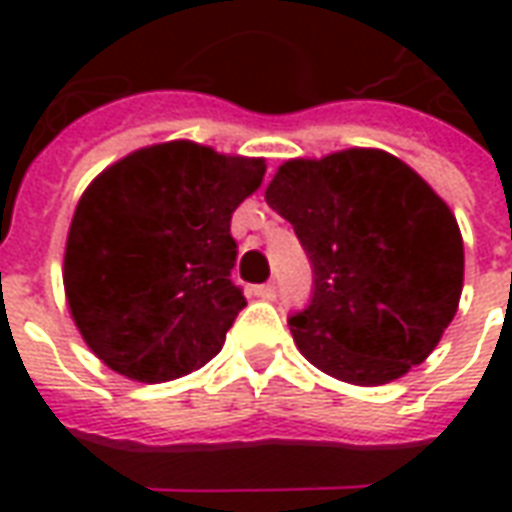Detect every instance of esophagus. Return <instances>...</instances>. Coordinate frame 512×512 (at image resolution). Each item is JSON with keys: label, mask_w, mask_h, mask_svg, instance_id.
Instances as JSON below:
<instances>
[{"label": "esophagus", "mask_w": 512, "mask_h": 512, "mask_svg": "<svg viewBox=\"0 0 512 512\" xmlns=\"http://www.w3.org/2000/svg\"><path fill=\"white\" fill-rule=\"evenodd\" d=\"M252 293H255V299L271 301L277 296V288H274V285H257V288H252Z\"/></svg>", "instance_id": "esophagus-1"}]
</instances>
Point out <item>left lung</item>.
<instances>
[{
	"label": "left lung",
	"instance_id": "left-lung-1",
	"mask_svg": "<svg viewBox=\"0 0 512 512\" xmlns=\"http://www.w3.org/2000/svg\"><path fill=\"white\" fill-rule=\"evenodd\" d=\"M315 274L312 304L290 318L304 359L354 386L422 365L458 312L463 238L450 205L378 147L290 158L266 186Z\"/></svg>",
	"mask_w": 512,
	"mask_h": 512
}]
</instances>
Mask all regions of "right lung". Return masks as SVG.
<instances>
[{
    "instance_id": "right-lung-1",
    "label": "right lung",
    "mask_w": 512,
    "mask_h": 512,
    "mask_svg": "<svg viewBox=\"0 0 512 512\" xmlns=\"http://www.w3.org/2000/svg\"><path fill=\"white\" fill-rule=\"evenodd\" d=\"M266 158L189 139L139 147L93 178L65 241V301L109 370L161 384L222 351L244 310L230 282V219L255 194Z\"/></svg>"
}]
</instances>
